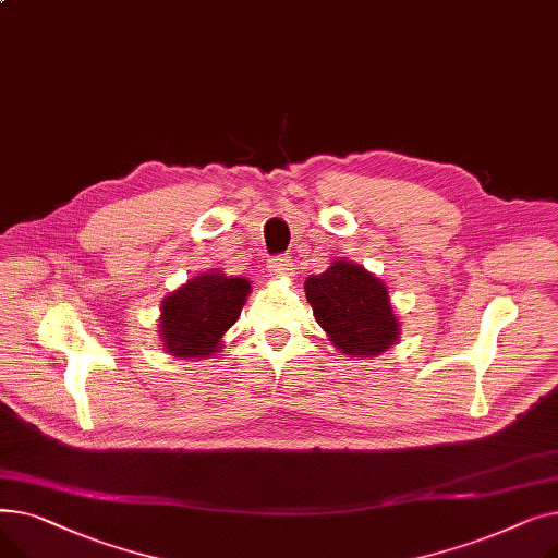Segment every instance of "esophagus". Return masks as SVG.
Instances as JSON below:
<instances>
[{
  "label": "esophagus",
  "mask_w": 558,
  "mask_h": 558,
  "mask_svg": "<svg viewBox=\"0 0 558 558\" xmlns=\"http://www.w3.org/2000/svg\"><path fill=\"white\" fill-rule=\"evenodd\" d=\"M267 271L276 280L291 278V276H294V262H291L289 257H271L269 264H267Z\"/></svg>",
  "instance_id": "obj_1"
}]
</instances>
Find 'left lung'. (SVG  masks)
<instances>
[{
  "label": "left lung",
  "mask_w": 558,
  "mask_h": 558,
  "mask_svg": "<svg viewBox=\"0 0 558 558\" xmlns=\"http://www.w3.org/2000/svg\"><path fill=\"white\" fill-rule=\"evenodd\" d=\"M316 324L350 357L383 355L400 339L387 284L362 264L335 259L324 274L305 280Z\"/></svg>",
  "instance_id": "left-lung-1"
}]
</instances>
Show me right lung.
Returning a JSON list of instances; mask_svg holds the SVG:
<instances>
[{"instance_id": "add662e5", "label": "right lung", "mask_w": 558, "mask_h": 558, "mask_svg": "<svg viewBox=\"0 0 558 558\" xmlns=\"http://www.w3.org/2000/svg\"><path fill=\"white\" fill-rule=\"evenodd\" d=\"M251 280L201 271L162 299L158 332L171 357L203 360L223 348V335L240 318Z\"/></svg>"}]
</instances>
